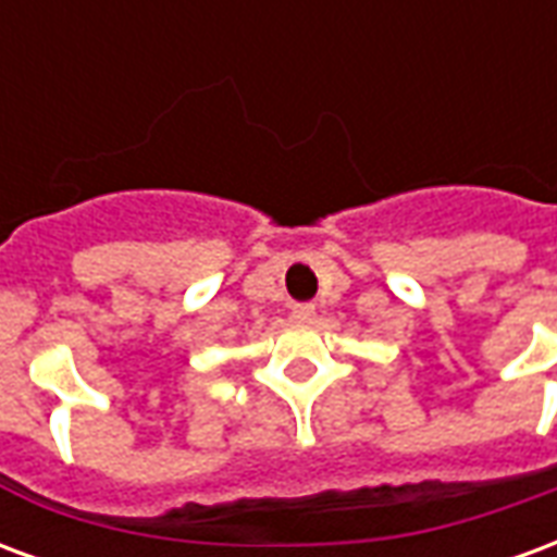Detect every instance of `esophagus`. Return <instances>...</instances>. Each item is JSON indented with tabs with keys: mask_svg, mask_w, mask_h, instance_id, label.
Here are the masks:
<instances>
[{
	"mask_svg": "<svg viewBox=\"0 0 557 557\" xmlns=\"http://www.w3.org/2000/svg\"><path fill=\"white\" fill-rule=\"evenodd\" d=\"M313 315H315L313 304H295V307H292V319H295L298 325H310V322H313Z\"/></svg>",
	"mask_w": 557,
	"mask_h": 557,
	"instance_id": "1",
	"label": "esophagus"
}]
</instances>
